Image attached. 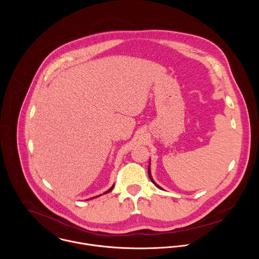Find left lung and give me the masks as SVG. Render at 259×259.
<instances>
[{
	"mask_svg": "<svg viewBox=\"0 0 259 259\" xmlns=\"http://www.w3.org/2000/svg\"><path fill=\"white\" fill-rule=\"evenodd\" d=\"M149 176H150V178H151L152 182L155 184V186H156L157 188H159V189H162L160 186H158V184L155 182V180H154V179H153V177H152V174H151V163H149Z\"/></svg>",
	"mask_w": 259,
	"mask_h": 259,
	"instance_id": "8db88e82",
	"label": "left lung"
}]
</instances>
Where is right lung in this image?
I'll use <instances>...</instances> for the list:
<instances>
[{
  "label": "right lung",
  "mask_w": 259,
  "mask_h": 259,
  "mask_svg": "<svg viewBox=\"0 0 259 259\" xmlns=\"http://www.w3.org/2000/svg\"><path fill=\"white\" fill-rule=\"evenodd\" d=\"M114 187H115V184H114V186H113L112 188H110L108 191H106L104 194H107V193H109V192H112V191H113V189H114ZM99 196H100V195H99ZM99 196H97V197H99ZM94 198H96V197H94ZM94 198H91V199H94Z\"/></svg>",
  "instance_id": "add662e5"
}]
</instances>
